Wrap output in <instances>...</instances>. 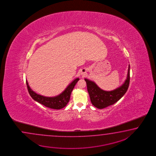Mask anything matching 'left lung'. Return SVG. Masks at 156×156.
Listing matches in <instances>:
<instances>
[{
  "label": "left lung",
  "instance_id": "1",
  "mask_svg": "<svg viewBox=\"0 0 156 156\" xmlns=\"http://www.w3.org/2000/svg\"><path fill=\"white\" fill-rule=\"evenodd\" d=\"M87 85L91 102L98 109H103L114 104L126 94L130 83V66L128 68V76L123 85L111 91H105L100 89L95 83L85 79Z\"/></svg>",
  "mask_w": 156,
  "mask_h": 156
}]
</instances>
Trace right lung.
Instances as JSON below:
<instances>
[{
	"mask_svg": "<svg viewBox=\"0 0 156 156\" xmlns=\"http://www.w3.org/2000/svg\"><path fill=\"white\" fill-rule=\"evenodd\" d=\"M79 80V79H76L70 83L63 93L61 94L58 96L53 98L46 97L37 94L30 88L27 81H26V83L28 93L33 99L42 104L44 106L50 108L51 109H60L64 108L66 105L67 104L69 103L71 92Z\"/></svg>",
	"mask_w": 156,
	"mask_h": 156,
	"instance_id": "right-lung-1",
	"label": "right lung"
}]
</instances>
